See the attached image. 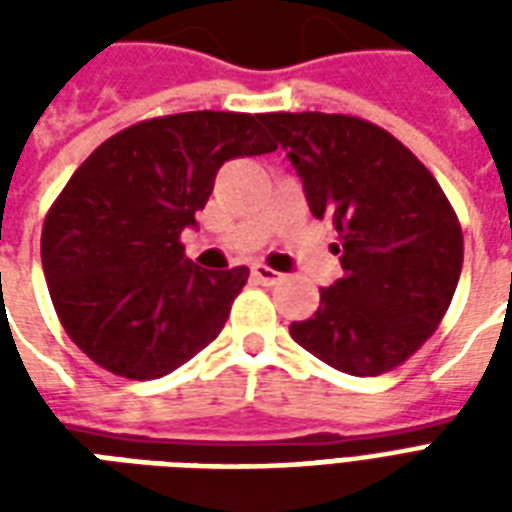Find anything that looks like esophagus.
Segmentation results:
<instances>
[{
	"label": "esophagus",
	"mask_w": 512,
	"mask_h": 512,
	"mask_svg": "<svg viewBox=\"0 0 512 512\" xmlns=\"http://www.w3.org/2000/svg\"><path fill=\"white\" fill-rule=\"evenodd\" d=\"M252 277H255L257 282H263V285H279V282H282V274L274 271V268L263 266V263H255V266H252Z\"/></svg>",
	"instance_id": "1"
}]
</instances>
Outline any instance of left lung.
I'll return each mask as SVG.
<instances>
[{"label": "left lung", "mask_w": 512, "mask_h": 512, "mask_svg": "<svg viewBox=\"0 0 512 512\" xmlns=\"http://www.w3.org/2000/svg\"><path fill=\"white\" fill-rule=\"evenodd\" d=\"M260 123L299 172L315 219H332L343 277L290 337L348 376H381L439 329L463 266L450 200L403 142L348 115L271 112Z\"/></svg>", "instance_id": "obj_1"}]
</instances>
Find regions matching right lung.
Segmentation results:
<instances>
[{
	"label": "right lung",
	"instance_id": "add662e5",
	"mask_svg": "<svg viewBox=\"0 0 512 512\" xmlns=\"http://www.w3.org/2000/svg\"><path fill=\"white\" fill-rule=\"evenodd\" d=\"M260 115L183 112L109 136L46 213L40 260L73 343L134 381L186 365L222 332L249 268L183 255L224 161L271 153Z\"/></svg>",
	"mask_w": 512,
	"mask_h": 512
}]
</instances>
